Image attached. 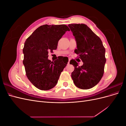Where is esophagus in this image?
Listing matches in <instances>:
<instances>
[{"mask_svg": "<svg viewBox=\"0 0 126 126\" xmlns=\"http://www.w3.org/2000/svg\"><path fill=\"white\" fill-rule=\"evenodd\" d=\"M70 59H68V64H69V63H70Z\"/></svg>", "mask_w": 126, "mask_h": 126, "instance_id": "34e87169", "label": "esophagus"}]
</instances>
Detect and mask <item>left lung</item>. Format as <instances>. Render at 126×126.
<instances>
[{"mask_svg": "<svg viewBox=\"0 0 126 126\" xmlns=\"http://www.w3.org/2000/svg\"><path fill=\"white\" fill-rule=\"evenodd\" d=\"M68 26L77 43V49L75 52L83 63L80 67L75 60H70V63L75 67L71 78L79 88H91L100 81L104 75L105 48L100 38L86 25L74 24Z\"/></svg>", "mask_w": 126, "mask_h": 126, "instance_id": "left-lung-1", "label": "left lung"}]
</instances>
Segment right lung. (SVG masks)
<instances>
[{
    "label": "right lung",
    "mask_w": 126,
    "mask_h": 126,
    "mask_svg": "<svg viewBox=\"0 0 126 126\" xmlns=\"http://www.w3.org/2000/svg\"><path fill=\"white\" fill-rule=\"evenodd\" d=\"M70 31L65 25H44L36 29L26 40L23 64L26 76L38 89L48 90L54 88L68 60L60 56L51 62L48 59V51L56 50L58 41Z\"/></svg>",
    "instance_id": "add662e5"
}]
</instances>
